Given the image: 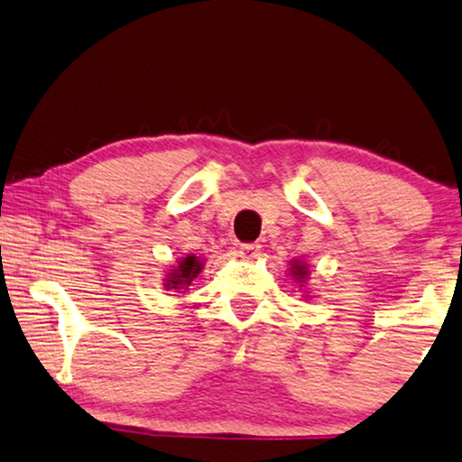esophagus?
I'll list each match as a JSON object with an SVG mask.
<instances>
[{
  "label": "esophagus",
  "instance_id": "obj_1",
  "mask_svg": "<svg viewBox=\"0 0 462 462\" xmlns=\"http://www.w3.org/2000/svg\"><path fill=\"white\" fill-rule=\"evenodd\" d=\"M262 252V245L260 244H241L237 247V255L244 260H255Z\"/></svg>",
  "mask_w": 462,
  "mask_h": 462
}]
</instances>
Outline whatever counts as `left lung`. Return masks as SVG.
<instances>
[{
	"mask_svg": "<svg viewBox=\"0 0 462 462\" xmlns=\"http://www.w3.org/2000/svg\"><path fill=\"white\" fill-rule=\"evenodd\" d=\"M291 272H292V276H294V281H299V282H302L307 278V274H309V270H307V266L305 263H300V262H292L291 263Z\"/></svg>",
	"mask_w": 462,
	"mask_h": 462,
	"instance_id": "obj_1",
	"label": "left lung"
}]
</instances>
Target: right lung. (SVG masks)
I'll return each mask as SVG.
<instances>
[{"mask_svg":"<svg viewBox=\"0 0 462 462\" xmlns=\"http://www.w3.org/2000/svg\"><path fill=\"white\" fill-rule=\"evenodd\" d=\"M204 263L196 258L194 254L186 255V258H181L178 262V268H173L168 278H165V289H186V286H190L192 281L196 276L200 274Z\"/></svg>","mask_w":462,"mask_h":462,"instance_id":"right-lung-1","label":"right lung"}]
</instances>
